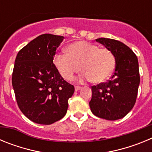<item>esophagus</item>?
<instances>
[{"label":"esophagus","instance_id":"obj_1","mask_svg":"<svg viewBox=\"0 0 152 152\" xmlns=\"http://www.w3.org/2000/svg\"><path fill=\"white\" fill-rule=\"evenodd\" d=\"M81 89V87H80V86H75V91H78L79 90Z\"/></svg>","mask_w":152,"mask_h":152}]
</instances>
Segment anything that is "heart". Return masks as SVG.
<instances>
[{"instance_id": "heart-1", "label": "heart", "mask_w": 152, "mask_h": 152, "mask_svg": "<svg viewBox=\"0 0 152 152\" xmlns=\"http://www.w3.org/2000/svg\"><path fill=\"white\" fill-rule=\"evenodd\" d=\"M54 63L65 80H71L82 68V79L101 83L110 77L115 67V57L110 49L100 48L86 41L76 42L68 47V52H58ZM82 67H80V65Z\"/></svg>"}]
</instances>
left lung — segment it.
Returning a JSON list of instances; mask_svg holds the SVG:
<instances>
[{
  "label": "left lung",
  "instance_id": "obj_1",
  "mask_svg": "<svg viewBox=\"0 0 152 152\" xmlns=\"http://www.w3.org/2000/svg\"><path fill=\"white\" fill-rule=\"evenodd\" d=\"M96 41L113 52L116 68L107 82L91 87V112L107 120L122 119L136 101L140 83L138 58L130 48L118 40L99 38Z\"/></svg>",
  "mask_w": 152,
  "mask_h": 152
}]
</instances>
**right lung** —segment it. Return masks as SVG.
<instances>
[{
	"label": "right lung",
	"mask_w": 152,
	"mask_h": 152,
	"mask_svg": "<svg viewBox=\"0 0 152 152\" xmlns=\"http://www.w3.org/2000/svg\"><path fill=\"white\" fill-rule=\"evenodd\" d=\"M64 36L42 34L19 51L12 74L17 105L31 121L50 125L67 113L75 88L53 63Z\"/></svg>",
	"instance_id": "add662e5"
}]
</instances>
